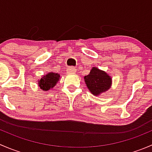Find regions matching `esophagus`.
<instances>
[{
    "instance_id": "obj_1",
    "label": "esophagus",
    "mask_w": 152,
    "mask_h": 152,
    "mask_svg": "<svg viewBox=\"0 0 152 152\" xmlns=\"http://www.w3.org/2000/svg\"><path fill=\"white\" fill-rule=\"evenodd\" d=\"M67 73H74L76 72V69L74 67H70L67 69Z\"/></svg>"
}]
</instances>
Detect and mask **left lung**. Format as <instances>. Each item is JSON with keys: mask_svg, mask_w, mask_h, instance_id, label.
Instances as JSON below:
<instances>
[{"mask_svg": "<svg viewBox=\"0 0 152 152\" xmlns=\"http://www.w3.org/2000/svg\"><path fill=\"white\" fill-rule=\"evenodd\" d=\"M88 90L94 96H99L109 90L112 85V78L104 70L93 67L90 73L84 77Z\"/></svg>", "mask_w": 152, "mask_h": 152, "instance_id": "obj_1", "label": "left lung"}]
</instances>
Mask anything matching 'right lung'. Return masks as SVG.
<instances>
[{"label": "right lung", "mask_w": 152, "mask_h": 152, "mask_svg": "<svg viewBox=\"0 0 152 152\" xmlns=\"http://www.w3.org/2000/svg\"><path fill=\"white\" fill-rule=\"evenodd\" d=\"M59 78H60L59 74L50 72L46 75H44L40 80L38 81V85L42 90L48 91L56 85L58 81H59Z\"/></svg>", "instance_id": "1"}]
</instances>
